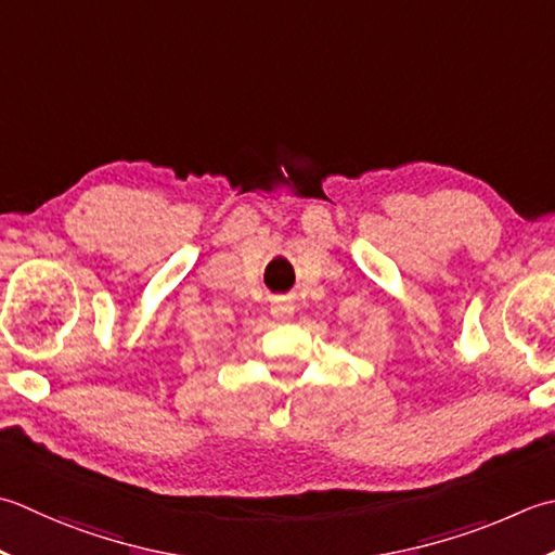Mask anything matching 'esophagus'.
<instances>
[{"mask_svg": "<svg viewBox=\"0 0 555 555\" xmlns=\"http://www.w3.org/2000/svg\"><path fill=\"white\" fill-rule=\"evenodd\" d=\"M293 310L296 308H293V302L286 298H276L274 302H271V314H274V318L281 322H288L293 318Z\"/></svg>", "mask_w": 555, "mask_h": 555, "instance_id": "1", "label": "esophagus"}]
</instances>
